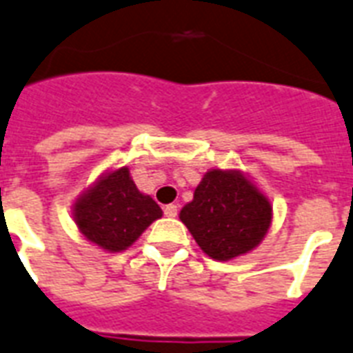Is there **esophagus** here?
<instances>
[{
	"instance_id": "obj_1",
	"label": "esophagus",
	"mask_w": 353,
	"mask_h": 353,
	"mask_svg": "<svg viewBox=\"0 0 353 353\" xmlns=\"http://www.w3.org/2000/svg\"><path fill=\"white\" fill-rule=\"evenodd\" d=\"M163 214H165V217H176L179 208L174 206V204H168V206H163Z\"/></svg>"
}]
</instances>
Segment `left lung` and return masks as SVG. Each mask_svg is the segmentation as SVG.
<instances>
[{
    "label": "left lung",
    "mask_w": 353,
    "mask_h": 353,
    "mask_svg": "<svg viewBox=\"0 0 353 353\" xmlns=\"http://www.w3.org/2000/svg\"><path fill=\"white\" fill-rule=\"evenodd\" d=\"M272 219L269 199L239 171L212 169L180 210L196 245L210 258L228 259L258 247Z\"/></svg>",
    "instance_id": "8db88e82"
}]
</instances>
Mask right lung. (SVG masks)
<instances>
[{
	"mask_svg": "<svg viewBox=\"0 0 353 353\" xmlns=\"http://www.w3.org/2000/svg\"><path fill=\"white\" fill-rule=\"evenodd\" d=\"M73 217L88 241L121 252L162 217V210L151 196L139 193L127 168H119L79 196Z\"/></svg>",
	"mask_w": 353,
	"mask_h": 353,
	"instance_id": "1",
	"label": "right lung"
}]
</instances>
